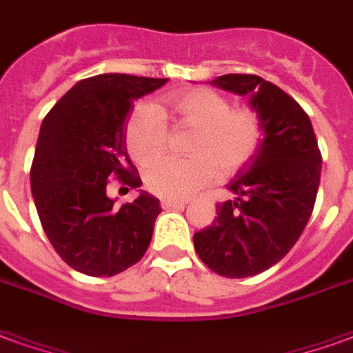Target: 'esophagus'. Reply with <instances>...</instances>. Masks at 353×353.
I'll return each instance as SVG.
<instances>
[{
	"mask_svg": "<svg viewBox=\"0 0 353 353\" xmlns=\"http://www.w3.org/2000/svg\"><path fill=\"white\" fill-rule=\"evenodd\" d=\"M186 205V201H180V199H161V207L163 208H180Z\"/></svg>",
	"mask_w": 353,
	"mask_h": 353,
	"instance_id": "34e87169",
	"label": "esophagus"
}]
</instances>
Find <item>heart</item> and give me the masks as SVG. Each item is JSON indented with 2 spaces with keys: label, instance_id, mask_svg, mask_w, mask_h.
Wrapping results in <instances>:
<instances>
[{
  "label": "heart",
  "instance_id": "b5f03b06",
  "mask_svg": "<svg viewBox=\"0 0 353 353\" xmlns=\"http://www.w3.org/2000/svg\"><path fill=\"white\" fill-rule=\"evenodd\" d=\"M175 129H194L187 151L192 159L159 157L168 142L165 118ZM263 118L250 105H231L228 95L210 88H190L161 97L158 110L141 103L123 130L130 156L146 165L145 184L154 194L184 199L208 186L216 174L230 179L256 158L263 143Z\"/></svg>",
  "mask_w": 353,
  "mask_h": 353
}]
</instances>
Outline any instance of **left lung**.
Wrapping results in <instances>:
<instances>
[{"label": "left lung", "mask_w": 353, "mask_h": 353, "mask_svg": "<svg viewBox=\"0 0 353 353\" xmlns=\"http://www.w3.org/2000/svg\"><path fill=\"white\" fill-rule=\"evenodd\" d=\"M218 88L250 95L265 137L230 190L235 201L216 205V220L194 235L197 256L225 279H246L279 263L299 241L312 214L321 152L299 103L258 74H222Z\"/></svg>", "instance_id": "8db88e82"}]
</instances>
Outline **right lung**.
Segmentation results:
<instances>
[{"mask_svg": "<svg viewBox=\"0 0 353 353\" xmlns=\"http://www.w3.org/2000/svg\"><path fill=\"white\" fill-rule=\"evenodd\" d=\"M167 79L107 73L77 82L41 123L32 171V194L54 250L74 271L114 276L141 261L152 241L159 199L141 192L117 207L110 180L141 188L123 130L133 99Z\"/></svg>", "mask_w": 353, "mask_h": 353, "instance_id": "obj_1", "label": "right lung"}]
</instances>
